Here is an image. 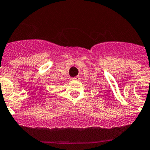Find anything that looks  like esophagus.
Masks as SVG:
<instances>
[{
    "label": "esophagus",
    "instance_id": "34e87169",
    "mask_svg": "<svg viewBox=\"0 0 150 150\" xmlns=\"http://www.w3.org/2000/svg\"><path fill=\"white\" fill-rule=\"evenodd\" d=\"M79 77H78V76L74 77V78L72 79V80H79Z\"/></svg>",
    "mask_w": 150,
    "mask_h": 150
}]
</instances>
